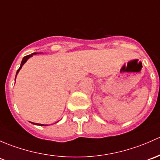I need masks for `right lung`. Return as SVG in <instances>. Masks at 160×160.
I'll use <instances>...</instances> for the list:
<instances>
[{
  "label": "right lung",
  "instance_id": "add662e5",
  "mask_svg": "<svg viewBox=\"0 0 160 160\" xmlns=\"http://www.w3.org/2000/svg\"><path fill=\"white\" fill-rule=\"evenodd\" d=\"M33 54H36V53H32V54L28 55V56H25L24 58H23V60H22V62H21V67H19V69H18V71H17V74H18V72H19V70H21V67H22L23 65L25 63H26V61H27V60H28V59H29L30 58H31V57L33 56ZM17 74H16V76H17ZM31 123H33V124H35V125H39V126H48V125H43V124H38V123H34V122H31Z\"/></svg>",
  "mask_w": 160,
  "mask_h": 160
}]
</instances>
